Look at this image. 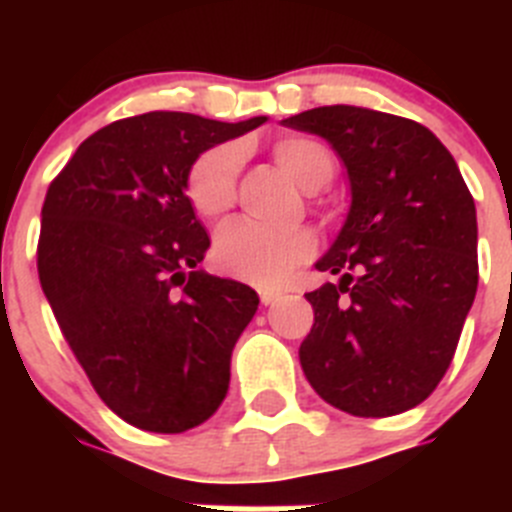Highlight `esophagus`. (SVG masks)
<instances>
[{"label": "esophagus", "instance_id": "obj_1", "mask_svg": "<svg viewBox=\"0 0 512 512\" xmlns=\"http://www.w3.org/2000/svg\"><path fill=\"white\" fill-rule=\"evenodd\" d=\"M259 297H261V305H274V302L282 297V292H277V289H261Z\"/></svg>", "mask_w": 512, "mask_h": 512}]
</instances>
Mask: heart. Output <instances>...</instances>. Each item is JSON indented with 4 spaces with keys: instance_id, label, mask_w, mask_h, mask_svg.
Listing matches in <instances>:
<instances>
[{
    "instance_id": "1",
    "label": "heart",
    "mask_w": 512,
    "mask_h": 512,
    "mask_svg": "<svg viewBox=\"0 0 512 512\" xmlns=\"http://www.w3.org/2000/svg\"><path fill=\"white\" fill-rule=\"evenodd\" d=\"M274 158L284 174L315 192L333 176V156L320 143L307 138H284L274 146ZM243 151L235 143L215 146L202 153L189 169L187 194L194 210L212 220L230 210ZM312 253V235L305 228H269L251 220H233L215 235L212 256L225 271L251 284L271 287Z\"/></svg>"
}]
</instances>
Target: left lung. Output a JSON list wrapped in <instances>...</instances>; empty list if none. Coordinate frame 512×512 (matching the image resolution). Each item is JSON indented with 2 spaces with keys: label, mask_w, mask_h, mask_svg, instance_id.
<instances>
[{
  "label": "left lung",
  "mask_w": 512,
  "mask_h": 512,
  "mask_svg": "<svg viewBox=\"0 0 512 512\" xmlns=\"http://www.w3.org/2000/svg\"><path fill=\"white\" fill-rule=\"evenodd\" d=\"M282 125L320 135L346 166L351 205L315 264L300 346L312 390L359 418L415 408L436 390L477 295V210L454 156L420 122L354 104Z\"/></svg>",
  "instance_id": "8db88e82"
}]
</instances>
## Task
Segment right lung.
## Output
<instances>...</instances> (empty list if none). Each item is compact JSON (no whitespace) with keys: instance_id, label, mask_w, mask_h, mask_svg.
Instances as JSON below:
<instances>
[{"instance_id":"1","label":"right lung","mask_w":512,"mask_h":512,"mask_svg":"<svg viewBox=\"0 0 512 512\" xmlns=\"http://www.w3.org/2000/svg\"><path fill=\"white\" fill-rule=\"evenodd\" d=\"M264 122L125 117L89 135L45 194L40 287L97 395L135 428L184 433L228 395L259 295L197 269L210 235L187 179L202 153Z\"/></svg>"}]
</instances>
